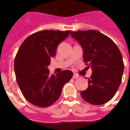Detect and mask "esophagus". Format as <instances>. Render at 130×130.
Wrapping results in <instances>:
<instances>
[{"label": "esophagus", "mask_w": 130, "mask_h": 130, "mask_svg": "<svg viewBox=\"0 0 130 130\" xmlns=\"http://www.w3.org/2000/svg\"><path fill=\"white\" fill-rule=\"evenodd\" d=\"M73 79H79V78H81V77L79 76V75H77V74H74L73 76Z\"/></svg>", "instance_id": "1"}]
</instances>
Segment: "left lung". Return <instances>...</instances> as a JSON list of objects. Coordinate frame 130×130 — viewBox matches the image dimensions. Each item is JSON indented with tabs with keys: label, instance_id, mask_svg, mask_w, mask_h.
<instances>
[{
	"label": "left lung",
	"instance_id": "obj_1",
	"mask_svg": "<svg viewBox=\"0 0 130 130\" xmlns=\"http://www.w3.org/2000/svg\"><path fill=\"white\" fill-rule=\"evenodd\" d=\"M71 36L83 49L84 62L91 67L88 87L81 92L86 102L104 104L117 92L124 72V62L119 47L110 38L94 30L71 31Z\"/></svg>",
	"mask_w": 130,
	"mask_h": 130
}]
</instances>
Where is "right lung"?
Masks as SVG:
<instances>
[{
	"instance_id": "add662e5",
	"label": "right lung",
	"mask_w": 130,
	"mask_h": 130,
	"mask_svg": "<svg viewBox=\"0 0 130 130\" xmlns=\"http://www.w3.org/2000/svg\"><path fill=\"white\" fill-rule=\"evenodd\" d=\"M70 30H43L26 38L16 54V81L25 99L34 105L47 107L54 104L64 84L73 76L70 70L50 75L47 66L56 55L57 47Z\"/></svg>"
}]
</instances>
